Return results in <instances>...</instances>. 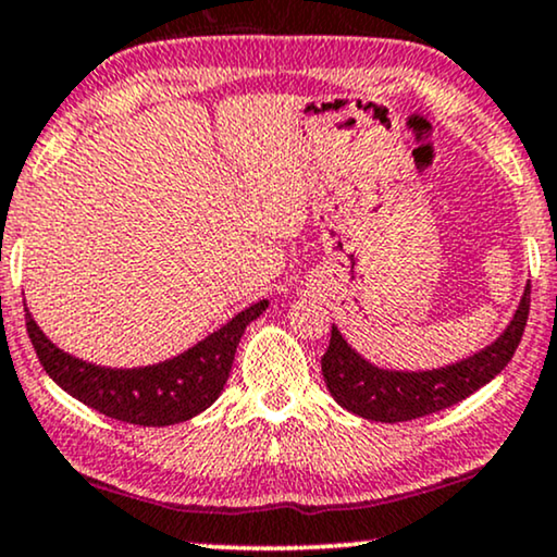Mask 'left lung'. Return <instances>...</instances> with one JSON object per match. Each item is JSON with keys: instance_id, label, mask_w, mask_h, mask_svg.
<instances>
[{"instance_id": "8db88e82", "label": "left lung", "mask_w": 557, "mask_h": 557, "mask_svg": "<svg viewBox=\"0 0 557 557\" xmlns=\"http://www.w3.org/2000/svg\"><path fill=\"white\" fill-rule=\"evenodd\" d=\"M529 317V285L506 332L485 350L433 371H386L347 345L337 326L321 358L326 388L339 407L376 423H405L446 410L493 381L513 358Z\"/></svg>"}]
</instances>
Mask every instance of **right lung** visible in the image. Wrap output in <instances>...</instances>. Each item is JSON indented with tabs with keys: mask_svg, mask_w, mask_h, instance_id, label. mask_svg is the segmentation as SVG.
<instances>
[{
	"mask_svg": "<svg viewBox=\"0 0 557 557\" xmlns=\"http://www.w3.org/2000/svg\"><path fill=\"white\" fill-rule=\"evenodd\" d=\"M267 300H259L207 334L202 343L189 347L176 358L145 368H106L72 358L59 350L41 326L25 313L28 337L36 347L44 371L64 388L66 394L103 412L106 418L124 420L132 425H176L191 420L212 405L231 376L236 347L244 330L267 311Z\"/></svg>",
	"mask_w": 557,
	"mask_h": 557,
	"instance_id": "obj_1",
	"label": "right lung"
}]
</instances>
